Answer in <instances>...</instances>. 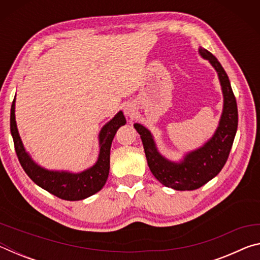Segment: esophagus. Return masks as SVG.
<instances>
[{"label": "esophagus", "instance_id": "obj_1", "mask_svg": "<svg viewBox=\"0 0 260 260\" xmlns=\"http://www.w3.org/2000/svg\"><path fill=\"white\" fill-rule=\"evenodd\" d=\"M124 112L129 119H133V118L136 116V108L133 104H127L124 109Z\"/></svg>", "mask_w": 260, "mask_h": 260}]
</instances>
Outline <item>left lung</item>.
I'll list each match as a JSON object with an SVG mask.
<instances>
[{"label":"left lung","instance_id":"1","mask_svg":"<svg viewBox=\"0 0 260 260\" xmlns=\"http://www.w3.org/2000/svg\"><path fill=\"white\" fill-rule=\"evenodd\" d=\"M199 51L217 71L223 94L222 114L212 138L203 147L187 153L180 162H174L158 152L152 135L146 127L134 124L141 135L151 173L160 183L175 190H193L218 175L228 159L237 131V104L227 73L210 51L204 48H200Z\"/></svg>","mask_w":260,"mask_h":260}]
</instances>
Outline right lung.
Masks as SVG:
<instances>
[{"label": "right lung", "instance_id": "right-lung-1", "mask_svg": "<svg viewBox=\"0 0 260 260\" xmlns=\"http://www.w3.org/2000/svg\"><path fill=\"white\" fill-rule=\"evenodd\" d=\"M15 101L11 105L10 131L14 139L15 150L26 174L39 187L65 201H80L94 195L107 182L110 170V149L118 128L126 124L124 113L118 112L100 132V155L96 164L80 173L65 171H49L39 166L26 152L17 129L15 118Z\"/></svg>", "mask_w": 260, "mask_h": 260}]
</instances>
